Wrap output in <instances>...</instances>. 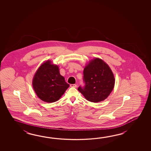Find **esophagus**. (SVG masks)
<instances>
[{
  "label": "esophagus",
  "mask_w": 151,
  "mask_h": 151,
  "mask_svg": "<svg viewBox=\"0 0 151 151\" xmlns=\"http://www.w3.org/2000/svg\"><path fill=\"white\" fill-rule=\"evenodd\" d=\"M70 86L72 87H77V85H76V84H71L70 85Z\"/></svg>",
  "instance_id": "obj_1"
}]
</instances>
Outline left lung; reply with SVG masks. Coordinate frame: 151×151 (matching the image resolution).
Instances as JSON below:
<instances>
[{
  "label": "left lung",
  "mask_w": 151,
  "mask_h": 151,
  "mask_svg": "<svg viewBox=\"0 0 151 151\" xmlns=\"http://www.w3.org/2000/svg\"><path fill=\"white\" fill-rule=\"evenodd\" d=\"M83 86L78 90L88 101L98 103L107 98L112 91L115 79L108 65L96 58L86 65L83 72Z\"/></svg>",
  "instance_id": "obj_1"
}]
</instances>
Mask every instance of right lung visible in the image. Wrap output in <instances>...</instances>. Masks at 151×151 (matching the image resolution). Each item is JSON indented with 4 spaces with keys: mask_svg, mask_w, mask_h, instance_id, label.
Masks as SVG:
<instances>
[{
    "mask_svg": "<svg viewBox=\"0 0 151 151\" xmlns=\"http://www.w3.org/2000/svg\"><path fill=\"white\" fill-rule=\"evenodd\" d=\"M46 61L39 67L33 80V87L37 96L47 103H53L60 99L70 85L61 76L57 65Z\"/></svg>",
    "mask_w": 151,
    "mask_h": 151,
    "instance_id": "1",
    "label": "right lung"
}]
</instances>
